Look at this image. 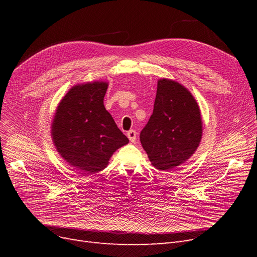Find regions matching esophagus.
Masks as SVG:
<instances>
[{"instance_id":"esophagus-1","label":"esophagus","mask_w":257,"mask_h":257,"mask_svg":"<svg viewBox=\"0 0 257 257\" xmlns=\"http://www.w3.org/2000/svg\"><path fill=\"white\" fill-rule=\"evenodd\" d=\"M126 135H127V137H128V139H130V142H131V143H134V142H136L137 133H136V131H135V130H131V131H128Z\"/></svg>"}]
</instances>
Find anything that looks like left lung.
Wrapping results in <instances>:
<instances>
[{
	"instance_id": "8db88e82",
	"label": "left lung",
	"mask_w": 257,
	"mask_h": 257,
	"mask_svg": "<svg viewBox=\"0 0 257 257\" xmlns=\"http://www.w3.org/2000/svg\"><path fill=\"white\" fill-rule=\"evenodd\" d=\"M201 118L195 98L183 85L158 81L153 112L141 132V142L152 165L160 170L179 166L200 143Z\"/></svg>"
}]
</instances>
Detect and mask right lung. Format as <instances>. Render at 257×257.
<instances>
[{
	"label": "right lung",
	"mask_w": 257,
	"mask_h": 257,
	"mask_svg": "<svg viewBox=\"0 0 257 257\" xmlns=\"http://www.w3.org/2000/svg\"><path fill=\"white\" fill-rule=\"evenodd\" d=\"M106 82L75 85L61 100L51 135L57 150L83 174L104 169L112 153L128 143L104 106Z\"/></svg>",
	"instance_id": "1"
}]
</instances>
